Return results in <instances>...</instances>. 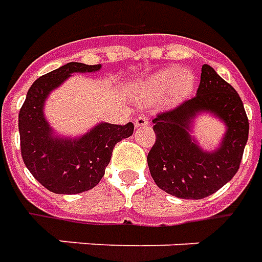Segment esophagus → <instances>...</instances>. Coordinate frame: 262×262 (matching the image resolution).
I'll use <instances>...</instances> for the list:
<instances>
[{
	"instance_id": "obj_1",
	"label": "esophagus",
	"mask_w": 262,
	"mask_h": 262,
	"mask_svg": "<svg viewBox=\"0 0 262 262\" xmlns=\"http://www.w3.org/2000/svg\"><path fill=\"white\" fill-rule=\"evenodd\" d=\"M148 118H146L145 116H138L137 118H135V127H145V125H148Z\"/></svg>"
}]
</instances>
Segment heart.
<instances>
[{
	"instance_id": "b5f03b06",
	"label": "heart",
	"mask_w": 262,
	"mask_h": 262,
	"mask_svg": "<svg viewBox=\"0 0 262 262\" xmlns=\"http://www.w3.org/2000/svg\"><path fill=\"white\" fill-rule=\"evenodd\" d=\"M194 87V76L189 70H179L178 68H168L159 70L141 83L140 90L144 97L149 100L161 97L168 92L169 100L178 101L190 94Z\"/></svg>"
}]
</instances>
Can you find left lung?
Wrapping results in <instances>:
<instances>
[{
  "label": "left lung",
  "instance_id": "8db88e82",
  "mask_svg": "<svg viewBox=\"0 0 262 262\" xmlns=\"http://www.w3.org/2000/svg\"><path fill=\"white\" fill-rule=\"evenodd\" d=\"M210 111L228 125L221 148L206 152L188 131L191 118ZM155 144L148 154L152 179L166 193L181 199H203L237 173L248 140V118L238 93L209 64L202 66L196 96L152 120Z\"/></svg>",
  "mask_w": 262,
  "mask_h": 262
}]
</instances>
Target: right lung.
<instances>
[{"label": "right lung", "mask_w": 262, "mask_h": 262, "mask_svg": "<svg viewBox=\"0 0 262 262\" xmlns=\"http://www.w3.org/2000/svg\"><path fill=\"white\" fill-rule=\"evenodd\" d=\"M100 64L70 62L40 76L28 90L19 110L18 127L21 155L33 178L48 190L59 194H75L90 190L104 176L113 148L134 133V124H98L79 140L55 138L43 117L48 94L72 73H90Z\"/></svg>", "instance_id": "add662e5"}]
</instances>
